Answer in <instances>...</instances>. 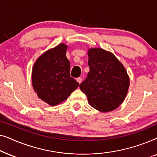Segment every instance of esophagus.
<instances>
[{
	"label": "esophagus",
	"mask_w": 157,
	"mask_h": 157,
	"mask_svg": "<svg viewBox=\"0 0 157 157\" xmlns=\"http://www.w3.org/2000/svg\"><path fill=\"white\" fill-rule=\"evenodd\" d=\"M76 81H77V82H78V83H81V81H82V78H81V77H78V78H76Z\"/></svg>",
	"instance_id": "1"
}]
</instances>
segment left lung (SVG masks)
<instances>
[{"instance_id": "obj_1", "label": "left lung", "mask_w": 157, "mask_h": 157, "mask_svg": "<svg viewBox=\"0 0 157 157\" xmlns=\"http://www.w3.org/2000/svg\"><path fill=\"white\" fill-rule=\"evenodd\" d=\"M90 71L79 86L91 106L101 112L117 109L125 99L129 76L123 64L113 53L103 48L88 51Z\"/></svg>"}]
</instances>
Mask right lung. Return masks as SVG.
Returning a JSON list of instances; mask_svg holds the SVG:
<instances>
[{
    "label": "right lung",
    "mask_w": 157,
    "mask_h": 157,
    "mask_svg": "<svg viewBox=\"0 0 157 157\" xmlns=\"http://www.w3.org/2000/svg\"><path fill=\"white\" fill-rule=\"evenodd\" d=\"M67 48V45L60 44L45 51L32 68L34 91L50 106L64 101L79 86L70 76V62L66 56Z\"/></svg>",
    "instance_id": "1"
}]
</instances>
